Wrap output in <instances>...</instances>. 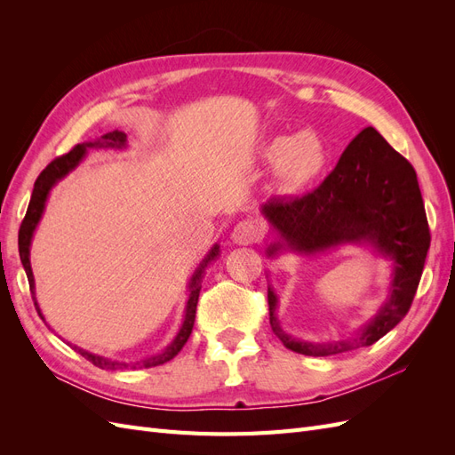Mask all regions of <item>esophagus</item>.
<instances>
[{
  "label": "esophagus",
  "mask_w": 455,
  "mask_h": 455,
  "mask_svg": "<svg viewBox=\"0 0 455 455\" xmlns=\"http://www.w3.org/2000/svg\"><path fill=\"white\" fill-rule=\"evenodd\" d=\"M231 239L237 244H254L264 239V228H261L258 220H252V218L241 220V222L233 228Z\"/></svg>",
  "instance_id": "34e87169"
}]
</instances>
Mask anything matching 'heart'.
Wrapping results in <instances>:
<instances>
[{
  "label": "heart",
  "mask_w": 455,
  "mask_h": 455,
  "mask_svg": "<svg viewBox=\"0 0 455 455\" xmlns=\"http://www.w3.org/2000/svg\"><path fill=\"white\" fill-rule=\"evenodd\" d=\"M264 161L271 167H279V176L286 188L298 189L324 172L328 149L315 132L283 134L266 144Z\"/></svg>",
  "instance_id": "heart-1"
}]
</instances>
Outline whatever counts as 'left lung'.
<instances>
[{"label": "left lung", "mask_w": 455, "mask_h": 455, "mask_svg": "<svg viewBox=\"0 0 455 455\" xmlns=\"http://www.w3.org/2000/svg\"><path fill=\"white\" fill-rule=\"evenodd\" d=\"M261 214L279 235L267 249L269 256L284 249L315 254L351 243L368 244L393 261L389 299L353 338L313 343L286 334L277 319V294L267 286L269 323L286 349L328 356L368 347L404 319L431 233L414 167L374 127L355 136L319 188L301 197H273L261 206Z\"/></svg>", "instance_id": "8db88e82"}]
</instances>
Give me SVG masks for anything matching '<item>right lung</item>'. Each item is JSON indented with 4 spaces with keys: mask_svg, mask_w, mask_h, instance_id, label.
Returning <instances> with one entry per match:
<instances>
[{
    "mask_svg": "<svg viewBox=\"0 0 455 455\" xmlns=\"http://www.w3.org/2000/svg\"><path fill=\"white\" fill-rule=\"evenodd\" d=\"M127 146V134L121 132V131H114V132H108L104 136H100V140L96 142H85V144H77L76 148H72L68 151L66 156H60L54 161H51L47 167L41 171V174L37 176V180L34 184V191H32V199L28 204V211H26V216L20 224L19 229V254H20V261L24 266L26 271V277H28V284H30V292L34 298V306L39 313L41 319H44V315L39 311V306L36 301V284H34V273H32V266H30V244H32V237H34V231L39 224L41 214L45 211V201L49 197V191L52 189V186L57 184L59 180L72 172L77 164L81 163V159L85 157L87 149L89 148H125ZM220 254V246L214 244L211 252L204 256V259L201 261V266L196 269L194 277L189 281V298H188V304H186V315H184V323L182 328L178 330L176 338L169 343L167 347H164L161 353L154 355V356H148V359L142 361H136V363H119V361H112V359H104L100 355H94L89 353L81 347H74L81 356H85L87 361H91L94 366H99L102 370H121V368H151V366H159L169 363L171 359L180 353V349L186 346V341L191 334V330H194V323H196V311H197V299H199V292H201V279H203V271L204 267L211 264V261Z\"/></svg>",
    "mask_w": 455,
    "mask_h": 455,
    "instance_id": "1",
    "label": "right lung"
}]
</instances>
